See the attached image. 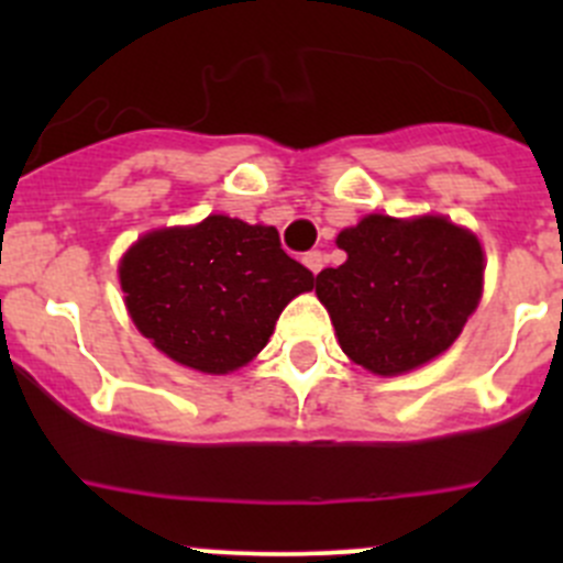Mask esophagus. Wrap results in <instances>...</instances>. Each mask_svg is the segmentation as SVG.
Returning <instances> with one entry per match:
<instances>
[{
  "label": "esophagus",
  "instance_id": "esophagus-1",
  "mask_svg": "<svg viewBox=\"0 0 563 563\" xmlns=\"http://www.w3.org/2000/svg\"><path fill=\"white\" fill-rule=\"evenodd\" d=\"M302 261H305V266H308V269L313 272V275H318V272L323 269V255H321V250H310V253L302 255Z\"/></svg>",
  "mask_w": 563,
  "mask_h": 563
}]
</instances>
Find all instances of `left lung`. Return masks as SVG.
Masks as SVG:
<instances>
[{
  "instance_id": "1",
  "label": "left lung",
  "mask_w": 563,
  "mask_h": 563,
  "mask_svg": "<svg viewBox=\"0 0 563 563\" xmlns=\"http://www.w3.org/2000/svg\"><path fill=\"white\" fill-rule=\"evenodd\" d=\"M349 253L316 277L340 349L378 376H397L450 349L482 297V247L444 218L367 214L340 231Z\"/></svg>"
}]
</instances>
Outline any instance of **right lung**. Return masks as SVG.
Returning a JSON list of instances; mask_svg holds the SVG:
<instances>
[{
    "label": "right lung",
    "instance_id": "obj_1",
    "mask_svg": "<svg viewBox=\"0 0 563 563\" xmlns=\"http://www.w3.org/2000/svg\"><path fill=\"white\" fill-rule=\"evenodd\" d=\"M119 280L135 327L163 354L192 371L229 373L264 349L283 308L316 277L272 225L209 214L135 242Z\"/></svg>",
    "mask_w": 563,
    "mask_h": 563
}]
</instances>
